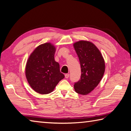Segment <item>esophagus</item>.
<instances>
[{
	"label": "esophagus",
	"mask_w": 131,
	"mask_h": 131,
	"mask_svg": "<svg viewBox=\"0 0 131 131\" xmlns=\"http://www.w3.org/2000/svg\"><path fill=\"white\" fill-rule=\"evenodd\" d=\"M69 74H65V78L66 79H68V77H69Z\"/></svg>",
	"instance_id": "1"
}]
</instances>
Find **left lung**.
<instances>
[{
    "label": "left lung",
    "instance_id": "obj_1",
    "mask_svg": "<svg viewBox=\"0 0 131 131\" xmlns=\"http://www.w3.org/2000/svg\"><path fill=\"white\" fill-rule=\"evenodd\" d=\"M81 66L80 80L74 85L75 92L86 95L97 86L105 73V64L100 51L93 43L80 41L73 44Z\"/></svg>",
    "mask_w": 131,
    "mask_h": 131
}]
</instances>
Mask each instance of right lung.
I'll list each match as a JSON object with an SVG mask.
<instances>
[{
    "label": "right lung",
    "mask_w": 131,
    "mask_h": 131,
    "mask_svg": "<svg viewBox=\"0 0 131 131\" xmlns=\"http://www.w3.org/2000/svg\"><path fill=\"white\" fill-rule=\"evenodd\" d=\"M55 50L51 43L42 44L33 51L26 63V79L32 89L39 94L52 92L64 77L60 71L59 64L55 61Z\"/></svg>",
    "instance_id": "obj_1"
}]
</instances>
